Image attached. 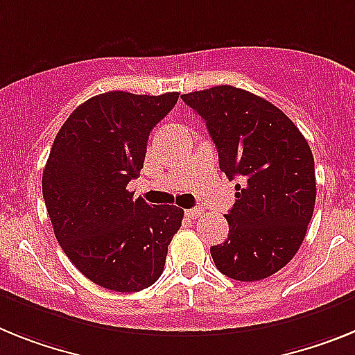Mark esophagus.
Here are the masks:
<instances>
[{"instance_id": "1", "label": "esophagus", "mask_w": 355, "mask_h": 355, "mask_svg": "<svg viewBox=\"0 0 355 355\" xmlns=\"http://www.w3.org/2000/svg\"><path fill=\"white\" fill-rule=\"evenodd\" d=\"M186 214L189 216V218H198L202 214V207H195V209H187Z\"/></svg>"}]
</instances>
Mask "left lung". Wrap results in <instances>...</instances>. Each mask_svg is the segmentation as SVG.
Listing matches in <instances>:
<instances>
[{
	"label": "left lung",
	"mask_w": 355,
	"mask_h": 355,
	"mask_svg": "<svg viewBox=\"0 0 355 355\" xmlns=\"http://www.w3.org/2000/svg\"><path fill=\"white\" fill-rule=\"evenodd\" d=\"M205 121L220 169L238 178L225 214L227 240L211 247L216 269L238 282H258L293 260L314 213V157L305 137L269 101L234 86L184 94Z\"/></svg>",
	"instance_id": "8db88e82"
}]
</instances>
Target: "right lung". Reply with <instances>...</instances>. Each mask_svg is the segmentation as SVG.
<instances>
[{"label":"right lung","instance_id":"right-lung-1","mask_svg":"<svg viewBox=\"0 0 355 355\" xmlns=\"http://www.w3.org/2000/svg\"><path fill=\"white\" fill-rule=\"evenodd\" d=\"M178 94L106 92L71 112L50 150L43 198L64 254L86 278L115 293L153 285L184 211L151 205L128 189L144 166L148 137Z\"/></svg>","mask_w":355,"mask_h":355}]
</instances>
